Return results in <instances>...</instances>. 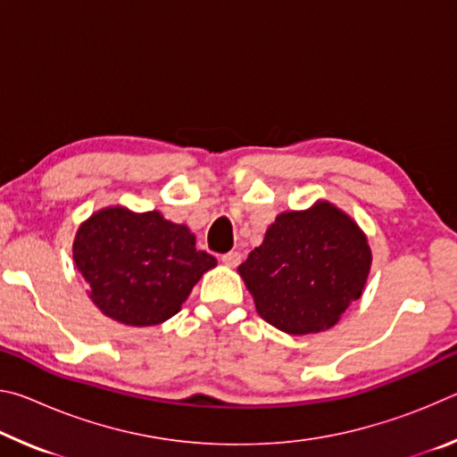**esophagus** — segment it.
Instances as JSON below:
<instances>
[{"mask_svg":"<svg viewBox=\"0 0 457 457\" xmlns=\"http://www.w3.org/2000/svg\"><path fill=\"white\" fill-rule=\"evenodd\" d=\"M221 262L229 268H236L239 262H242V256H239V252H228L221 256Z\"/></svg>","mask_w":457,"mask_h":457,"instance_id":"34e87169","label":"esophagus"}]
</instances>
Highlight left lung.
Here are the masks:
<instances>
[{
  "label": "left lung",
  "instance_id": "1",
  "mask_svg": "<svg viewBox=\"0 0 457 457\" xmlns=\"http://www.w3.org/2000/svg\"><path fill=\"white\" fill-rule=\"evenodd\" d=\"M373 253L349 213L319 199L278 213L264 242L237 268L258 314L288 335L335 327L361 298Z\"/></svg>",
  "mask_w": 457,
  "mask_h": 457
}]
</instances>
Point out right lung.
I'll return each mask as SVG.
<instances>
[{"label":"right lung","mask_w":457,"mask_h":457,"mask_svg":"<svg viewBox=\"0 0 457 457\" xmlns=\"http://www.w3.org/2000/svg\"><path fill=\"white\" fill-rule=\"evenodd\" d=\"M72 258L88 296L108 319L154 327L181 311L193 286L218 260L195 247V236L161 212L111 205L80 223Z\"/></svg>","instance_id":"obj_1"}]
</instances>
